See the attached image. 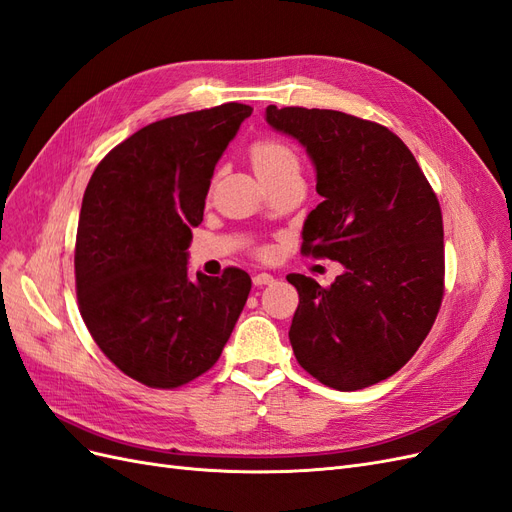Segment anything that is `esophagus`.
Instances as JSON below:
<instances>
[{"label":"esophagus","mask_w":512,"mask_h":512,"mask_svg":"<svg viewBox=\"0 0 512 512\" xmlns=\"http://www.w3.org/2000/svg\"><path fill=\"white\" fill-rule=\"evenodd\" d=\"M252 282H254V286H269V284H273L275 280H273V275L271 273H256L254 277H252Z\"/></svg>","instance_id":"34e87169"}]
</instances>
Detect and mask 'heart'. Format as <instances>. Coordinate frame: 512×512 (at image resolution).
<instances>
[{
  "mask_svg": "<svg viewBox=\"0 0 512 512\" xmlns=\"http://www.w3.org/2000/svg\"><path fill=\"white\" fill-rule=\"evenodd\" d=\"M252 164L258 177H269L284 173V170H299V156L290 145L275 138H262L252 145Z\"/></svg>",
  "mask_w": 512,
  "mask_h": 512,
  "instance_id": "obj_1",
  "label": "heart"
}]
</instances>
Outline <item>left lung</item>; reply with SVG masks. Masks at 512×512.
I'll use <instances>...</instances> for the list:
<instances>
[{"mask_svg": "<svg viewBox=\"0 0 512 512\" xmlns=\"http://www.w3.org/2000/svg\"><path fill=\"white\" fill-rule=\"evenodd\" d=\"M267 121L305 147L322 203L301 252L344 267L331 286L290 273L299 292L290 344L299 365L337 391L404 367L444 297V228L436 194L389 128L327 108L267 106Z\"/></svg>", "mask_w": 512, "mask_h": 512, "instance_id": "obj_1", "label": "left lung"}]
</instances>
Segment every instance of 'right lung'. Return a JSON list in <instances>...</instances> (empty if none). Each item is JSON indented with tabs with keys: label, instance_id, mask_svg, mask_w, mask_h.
I'll return each mask as SVG.
<instances>
[{
	"label": "right lung",
	"instance_id": "obj_1",
	"mask_svg": "<svg viewBox=\"0 0 512 512\" xmlns=\"http://www.w3.org/2000/svg\"><path fill=\"white\" fill-rule=\"evenodd\" d=\"M252 106L166 117L104 156L83 196L74 275L81 316L123 374L177 389L209 371L250 294V275H188L211 177Z\"/></svg>",
	"mask_w": 512,
	"mask_h": 512
}]
</instances>
